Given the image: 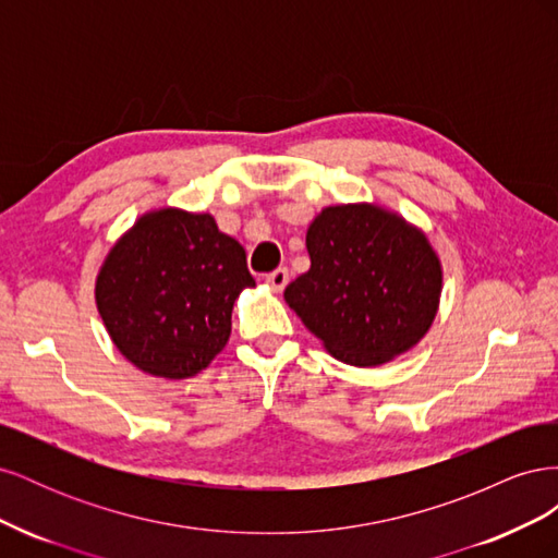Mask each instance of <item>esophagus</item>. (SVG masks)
<instances>
[{
  "instance_id": "1",
  "label": "esophagus",
  "mask_w": 558,
  "mask_h": 558,
  "mask_svg": "<svg viewBox=\"0 0 558 558\" xmlns=\"http://www.w3.org/2000/svg\"><path fill=\"white\" fill-rule=\"evenodd\" d=\"M265 281L272 286L275 291H283L286 289V283H289V269L286 267H279V269H275V272H269V275H265Z\"/></svg>"
}]
</instances>
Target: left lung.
Listing matches in <instances>:
<instances>
[{
    "instance_id": "8db88e82",
    "label": "left lung",
    "mask_w": 558,
    "mask_h": 558,
    "mask_svg": "<svg viewBox=\"0 0 558 558\" xmlns=\"http://www.w3.org/2000/svg\"><path fill=\"white\" fill-rule=\"evenodd\" d=\"M307 251L312 267L283 298L337 361L381 365L428 332L442 269L426 234L400 216L328 207L307 230Z\"/></svg>"
}]
</instances>
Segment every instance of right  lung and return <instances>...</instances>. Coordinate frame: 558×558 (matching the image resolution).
<instances>
[{
    "instance_id": "add662e5",
    "label": "right lung",
    "mask_w": 558,
    "mask_h": 558,
    "mask_svg": "<svg viewBox=\"0 0 558 558\" xmlns=\"http://www.w3.org/2000/svg\"><path fill=\"white\" fill-rule=\"evenodd\" d=\"M256 286L238 240L209 214L142 216L99 269L95 300L113 344L140 369L185 379L230 337L232 305Z\"/></svg>"
}]
</instances>
